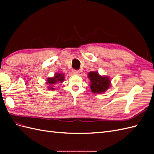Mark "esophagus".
<instances>
[{"label": "esophagus", "mask_w": 154, "mask_h": 154, "mask_svg": "<svg viewBox=\"0 0 154 154\" xmlns=\"http://www.w3.org/2000/svg\"><path fill=\"white\" fill-rule=\"evenodd\" d=\"M72 74H73L76 75V74H78V70H74V69H73V70H72Z\"/></svg>", "instance_id": "1"}]
</instances>
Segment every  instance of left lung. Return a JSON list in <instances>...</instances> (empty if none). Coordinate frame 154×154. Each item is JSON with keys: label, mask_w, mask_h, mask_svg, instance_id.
<instances>
[{"label": "left lung", "mask_w": 154, "mask_h": 154, "mask_svg": "<svg viewBox=\"0 0 154 154\" xmlns=\"http://www.w3.org/2000/svg\"><path fill=\"white\" fill-rule=\"evenodd\" d=\"M88 78L91 84L90 88L91 92L102 93L105 92L110 87L111 83L109 77L102 76L97 72H90L88 74Z\"/></svg>", "instance_id": "1"}]
</instances>
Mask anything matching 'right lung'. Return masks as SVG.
I'll use <instances>...</instances> for the list:
<instances>
[{"label": "right lung", "mask_w": 154, "mask_h": 154, "mask_svg": "<svg viewBox=\"0 0 154 154\" xmlns=\"http://www.w3.org/2000/svg\"><path fill=\"white\" fill-rule=\"evenodd\" d=\"M65 80L64 74L61 73H56L55 76L52 78H48L47 79L46 84L48 86V88L49 90H54L55 88H54V85L57 83H62V82Z\"/></svg>", "instance_id": "obj_1"}]
</instances>
